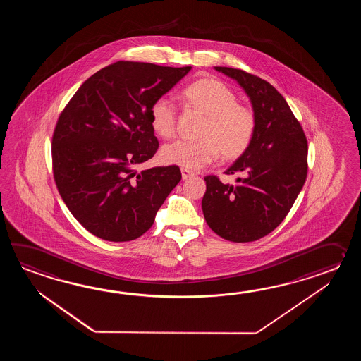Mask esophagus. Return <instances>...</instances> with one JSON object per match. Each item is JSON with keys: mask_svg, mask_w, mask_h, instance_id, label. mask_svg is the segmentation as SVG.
Here are the masks:
<instances>
[{"mask_svg": "<svg viewBox=\"0 0 361 361\" xmlns=\"http://www.w3.org/2000/svg\"><path fill=\"white\" fill-rule=\"evenodd\" d=\"M180 171H182V178L183 179H187V178L192 177V176H195V173L192 171V170L187 169V168H182L180 169Z\"/></svg>", "mask_w": 361, "mask_h": 361, "instance_id": "1", "label": "esophagus"}]
</instances>
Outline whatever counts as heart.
Returning <instances> with one entry per match:
<instances>
[{"label": "heart", "instance_id": "obj_1", "mask_svg": "<svg viewBox=\"0 0 361 361\" xmlns=\"http://www.w3.org/2000/svg\"><path fill=\"white\" fill-rule=\"evenodd\" d=\"M184 104L205 115L195 140H177L162 148V161L188 169H200L214 161L235 160L244 154L255 131V116L238 104L236 94L215 78H201L180 92ZM149 121L157 135L177 134V108L168 98H157L149 108Z\"/></svg>", "mask_w": 361, "mask_h": 361}]
</instances>
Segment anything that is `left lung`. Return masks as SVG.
I'll use <instances>...</instances> for the list:
<instances>
[{
	"label": "left lung",
	"instance_id": "obj_1",
	"mask_svg": "<svg viewBox=\"0 0 361 361\" xmlns=\"http://www.w3.org/2000/svg\"><path fill=\"white\" fill-rule=\"evenodd\" d=\"M238 81L249 97L255 131L245 152L226 170L243 173L235 185L205 177L202 213L216 235L233 243L264 238L284 221L307 177V139L284 97L241 69L214 67Z\"/></svg>",
	"mask_w": 361,
	"mask_h": 361
}]
</instances>
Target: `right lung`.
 <instances>
[{"mask_svg":"<svg viewBox=\"0 0 361 361\" xmlns=\"http://www.w3.org/2000/svg\"><path fill=\"white\" fill-rule=\"evenodd\" d=\"M192 67L116 61L80 86L53 135V170L69 212L97 238L121 243L152 227L182 179L177 165L138 171L159 148L149 108Z\"/></svg>","mask_w":361,"mask_h":361,"instance_id":"obj_1","label":"right lung"}]
</instances>
